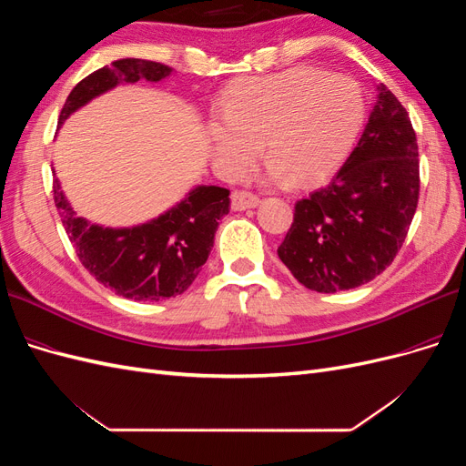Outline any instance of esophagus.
I'll list each match as a JSON object with an SVG mask.
<instances>
[{
    "mask_svg": "<svg viewBox=\"0 0 466 466\" xmlns=\"http://www.w3.org/2000/svg\"><path fill=\"white\" fill-rule=\"evenodd\" d=\"M258 204H260V198L257 194H250V192H233L231 194V208L235 211L257 208Z\"/></svg>",
    "mask_w": 466,
    "mask_h": 466,
    "instance_id": "34e87169",
    "label": "esophagus"
}]
</instances>
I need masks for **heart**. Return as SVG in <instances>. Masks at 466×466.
Returning a JSON list of instances; mask_svg holds the SVG:
<instances>
[{"label": "heart", "mask_w": 466, "mask_h": 466, "mask_svg": "<svg viewBox=\"0 0 466 466\" xmlns=\"http://www.w3.org/2000/svg\"><path fill=\"white\" fill-rule=\"evenodd\" d=\"M208 120L211 159L228 178L243 177L260 151L268 182L315 185L344 163L363 130L368 105L346 76L317 67L243 77Z\"/></svg>", "instance_id": "obj_1"}]
</instances>
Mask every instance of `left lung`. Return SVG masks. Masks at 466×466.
<instances>
[{"instance_id":"8db88e82","label":"left lung","mask_w":466,"mask_h":466,"mask_svg":"<svg viewBox=\"0 0 466 466\" xmlns=\"http://www.w3.org/2000/svg\"><path fill=\"white\" fill-rule=\"evenodd\" d=\"M412 122L383 83L358 146L327 185L295 204L278 257L319 293L354 289L397 257L418 206Z\"/></svg>"}]
</instances>
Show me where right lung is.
Wrapping results in <instances>:
<instances>
[{
  "label": "right lung",
  "instance_id": "obj_1",
  "mask_svg": "<svg viewBox=\"0 0 466 466\" xmlns=\"http://www.w3.org/2000/svg\"><path fill=\"white\" fill-rule=\"evenodd\" d=\"M173 67L120 58L72 89L58 126L81 106L128 83H159ZM54 202L81 264L105 288L134 301H159L185 293L206 264L219 219L229 214V190L198 185L161 216L132 228H105L77 216L54 171Z\"/></svg>",
  "mask_w": 466,
  "mask_h": 466
}]
</instances>
